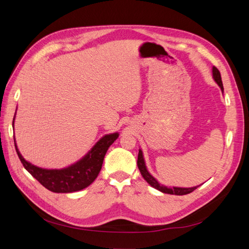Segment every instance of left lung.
Returning <instances> with one entry per match:
<instances>
[{
  "label": "left lung",
  "mask_w": 249,
  "mask_h": 249,
  "mask_svg": "<svg viewBox=\"0 0 249 249\" xmlns=\"http://www.w3.org/2000/svg\"><path fill=\"white\" fill-rule=\"evenodd\" d=\"M213 77L214 80L217 82V84L220 86L221 90H223V85H222V81H221V76H220V72L218 71L216 67H213ZM137 165H138V168L141 172V176L144 178V179L146 182L156 189H158L159 191L163 192V193H167V194H175V195H185L188 193H191L192 191H194L196 188L198 187H192V188H178V187H173V188H167L165 186L160 185L159 183L157 182V179L149 175V172L147 171L146 167H145V164H144V159H143V156H142V152L139 149V153H138V160H137Z\"/></svg>",
  "instance_id": "obj_1"
}]
</instances>
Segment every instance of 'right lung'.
<instances>
[{
  "instance_id": "right-lung-1",
  "label": "right lung",
  "mask_w": 249,
  "mask_h": 249,
  "mask_svg": "<svg viewBox=\"0 0 249 249\" xmlns=\"http://www.w3.org/2000/svg\"><path fill=\"white\" fill-rule=\"evenodd\" d=\"M117 137L118 133L104 136L82 160L64 169H42L36 167L21 157L16 141L14 145L24 167L43 187L55 193H71L84 189L96 178L102 169L105 155Z\"/></svg>"
}]
</instances>
